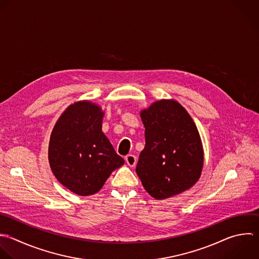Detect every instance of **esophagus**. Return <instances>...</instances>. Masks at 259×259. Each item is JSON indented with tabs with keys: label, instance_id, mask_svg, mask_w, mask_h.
Masks as SVG:
<instances>
[{
	"label": "esophagus",
	"instance_id": "obj_1",
	"mask_svg": "<svg viewBox=\"0 0 259 259\" xmlns=\"http://www.w3.org/2000/svg\"><path fill=\"white\" fill-rule=\"evenodd\" d=\"M125 162L130 167H135L137 164V157L133 154H130L125 157Z\"/></svg>",
	"mask_w": 259,
	"mask_h": 259
}]
</instances>
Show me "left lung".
Instances as JSON below:
<instances>
[{"label":"left lung","mask_w":259,"mask_h":259,"mask_svg":"<svg viewBox=\"0 0 259 259\" xmlns=\"http://www.w3.org/2000/svg\"><path fill=\"white\" fill-rule=\"evenodd\" d=\"M146 146L136 172L156 199H166L191 188L203 167V149L197 127L174 99H161L140 112Z\"/></svg>","instance_id":"left-lung-1"}]
</instances>
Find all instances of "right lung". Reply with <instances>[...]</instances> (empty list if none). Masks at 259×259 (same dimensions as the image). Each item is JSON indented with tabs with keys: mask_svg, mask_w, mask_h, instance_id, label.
<instances>
[{
	"mask_svg": "<svg viewBox=\"0 0 259 259\" xmlns=\"http://www.w3.org/2000/svg\"><path fill=\"white\" fill-rule=\"evenodd\" d=\"M104 111L89 100L69 105L56 122L49 162L58 181L72 192H98L110 174L124 164L102 132Z\"/></svg>",
	"mask_w": 259,
	"mask_h": 259,
	"instance_id": "add662e5",
	"label": "right lung"
}]
</instances>
